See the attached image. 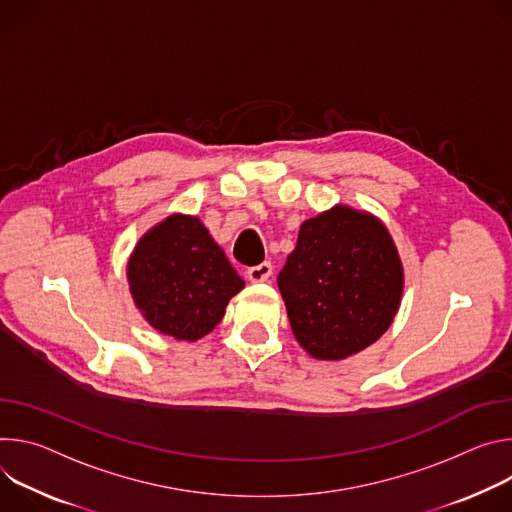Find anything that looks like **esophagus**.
<instances>
[{
	"mask_svg": "<svg viewBox=\"0 0 512 512\" xmlns=\"http://www.w3.org/2000/svg\"><path fill=\"white\" fill-rule=\"evenodd\" d=\"M270 274H272V264L270 262H262L258 266L248 268V278L252 282H266L270 278Z\"/></svg>",
	"mask_w": 512,
	"mask_h": 512,
	"instance_id": "obj_1",
	"label": "esophagus"
}]
</instances>
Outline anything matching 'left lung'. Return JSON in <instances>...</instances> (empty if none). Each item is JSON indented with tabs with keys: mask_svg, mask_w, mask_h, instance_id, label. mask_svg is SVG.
Instances as JSON below:
<instances>
[{
	"mask_svg": "<svg viewBox=\"0 0 512 512\" xmlns=\"http://www.w3.org/2000/svg\"><path fill=\"white\" fill-rule=\"evenodd\" d=\"M278 289L297 342L317 360H342L392 323L403 266L378 219L335 205L301 225Z\"/></svg>",
	"mask_w": 512,
	"mask_h": 512,
	"instance_id": "1",
	"label": "left lung"
}]
</instances>
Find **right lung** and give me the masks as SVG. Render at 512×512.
Wrapping results in <instances>:
<instances>
[{
	"instance_id": "1",
	"label": "right lung",
	"mask_w": 512,
	"mask_h": 512,
	"mask_svg": "<svg viewBox=\"0 0 512 512\" xmlns=\"http://www.w3.org/2000/svg\"><path fill=\"white\" fill-rule=\"evenodd\" d=\"M130 291L146 321L164 335L195 339L223 317L244 280L197 217L170 215L138 242L128 262Z\"/></svg>"
}]
</instances>
